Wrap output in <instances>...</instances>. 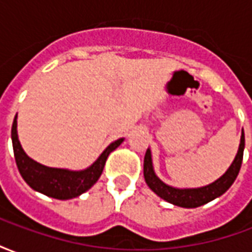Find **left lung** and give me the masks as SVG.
Returning <instances> with one entry per match:
<instances>
[{
  "instance_id": "left-lung-1",
  "label": "left lung",
  "mask_w": 252,
  "mask_h": 252,
  "mask_svg": "<svg viewBox=\"0 0 252 252\" xmlns=\"http://www.w3.org/2000/svg\"><path fill=\"white\" fill-rule=\"evenodd\" d=\"M244 151V132L242 129V136H240V144H239L238 154L233 159L231 166L224 174L212 182L209 185L201 186V188H174L167 184L155 174L153 164V157H151V150L147 148L146 157H144V166H143V173H144V180L148 188L153 190L154 193L159 195L160 198L167 201L173 205L181 206V208H197V206L208 204L209 201L215 200L227 191L232 185L236 177L239 174V170L242 166Z\"/></svg>"
}]
</instances>
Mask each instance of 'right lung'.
<instances>
[{"instance_id":"1","label":"right lung","mask_w":252,"mask_h":252,"mask_svg":"<svg viewBox=\"0 0 252 252\" xmlns=\"http://www.w3.org/2000/svg\"><path fill=\"white\" fill-rule=\"evenodd\" d=\"M123 142L124 137L110 143L98 158L86 169H58V167H48L39 163L25 154L17 135V115L14 117L13 126H12L14 159L21 177L33 190L57 200H70L88 191L102 174L105 162L109 154L115 151Z\"/></svg>"}]
</instances>
